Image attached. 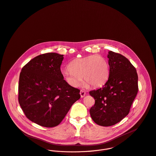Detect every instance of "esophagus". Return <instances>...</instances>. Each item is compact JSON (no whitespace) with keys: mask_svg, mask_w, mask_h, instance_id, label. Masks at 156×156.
<instances>
[{"mask_svg":"<svg viewBox=\"0 0 156 156\" xmlns=\"http://www.w3.org/2000/svg\"><path fill=\"white\" fill-rule=\"evenodd\" d=\"M80 94L81 98H83V97H85V94H86V93H85L84 91H83V90H80Z\"/></svg>","mask_w":156,"mask_h":156,"instance_id":"34e87169","label":"esophagus"}]
</instances>
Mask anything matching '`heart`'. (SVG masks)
<instances>
[{"mask_svg":"<svg viewBox=\"0 0 156 156\" xmlns=\"http://www.w3.org/2000/svg\"><path fill=\"white\" fill-rule=\"evenodd\" d=\"M68 68L62 71L66 82L73 87H79L82 83L90 87H98L107 80L109 66L105 57L91 55L76 58L69 63Z\"/></svg>","mask_w":156,"mask_h":156,"instance_id":"obj_1","label":"heart"}]
</instances>
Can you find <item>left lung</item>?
Listing matches in <instances>:
<instances>
[{"mask_svg": "<svg viewBox=\"0 0 156 156\" xmlns=\"http://www.w3.org/2000/svg\"><path fill=\"white\" fill-rule=\"evenodd\" d=\"M109 74L102 88L90 91L95 104L90 110L99 125L116 124L129 113L138 92V76L135 67L120 54L109 51Z\"/></svg>", "mask_w": 156, "mask_h": 156, "instance_id": "left-lung-1", "label": "left lung"}]
</instances>
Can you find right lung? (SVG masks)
<instances>
[{"mask_svg":"<svg viewBox=\"0 0 156 156\" xmlns=\"http://www.w3.org/2000/svg\"><path fill=\"white\" fill-rule=\"evenodd\" d=\"M63 55L49 52L36 56L22 69L19 103L26 117L42 126H56L80 98L60 71Z\"/></svg>","mask_w":156,"mask_h":156,"instance_id":"1","label":"right lung"}]
</instances>
